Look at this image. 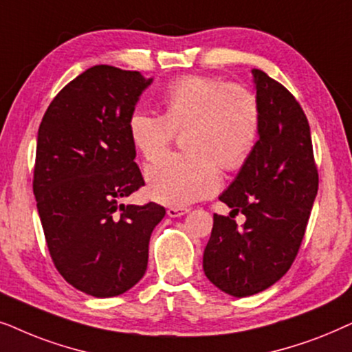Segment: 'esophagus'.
Returning a JSON list of instances; mask_svg holds the SVG:
<instances>
[{
  "label": "esophagus",
  "instance_id": "1",
  "mask_svg": "<svg viewBox=\"0 0 352 352\" xmlns=\"http://www.w3.org/2000/svg\"><path fill=\"white\" fill-rule=\"evenodd\" d=\"M188 212H190L188 208H168L167 209L168 217H182V215H185Z\"/></svg>",
  "mask_w": 352,
  "mask_h": 352
}]
</instances>
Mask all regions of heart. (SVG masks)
Instances as JSON below:
<instances>
[{"label":"heart","instance_id":"b5f03b06","mask_svg":"<svg viewBox=\"0 0 352 352\" xmlns=\"http://www.w3.org/2000/svg\"><path fill=\"white\" fill-rule=\"evenodd\" d=\"M162 116L135 111L129 133L146 159L155 157L185 129L186 153L164 155L146 167L148 193L157 203L184 208L219 188L217 164L241 167L259 135V102L252 91L219 78L188 75L162 93Z\"/></svg>","mask_w":352,"mask_h":352}]
</instances>
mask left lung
Listing matches in <instances>:
<instances>
[{
  "label": "left lung",
  "instance_id": "8db88e82",
  "mask_svg": "<svg viewBox=\"0 0 352 352\" xmlns=\"http://www.w3.org/2000/svg\"><path fill=\"white\" fill-rule=\"evenodd\" d=\"M251 72L261 112L259 140L236 179L219 196L246 222L238 227L232 217L214 214L203 256L209 282L235 298L264 292L287 274L318 190L302 107L282 83L259 69Z\"/></svg>",
  "mask_w": 352,
  "mask_h": 352
}]
</instances>
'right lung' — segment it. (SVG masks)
<instances>
[{"instance_id": "obj_1", "label": "right lung", "mask_w": 352, "mask_h": 352, "mask_svg": "<svg viewBox=\"0 0 352 352\" xmlns=\"http://www.w3.org/2000/svg\"><path fill=\"white\" fill-rule=\"evenodd\" d=\"M153 83L137 70L93 65L60 90L36 137L34 195L51 259L65 282L95 298L143 278L166 209L120 203L144 185L129 120Z\"/></svg>"}]
</instances>
